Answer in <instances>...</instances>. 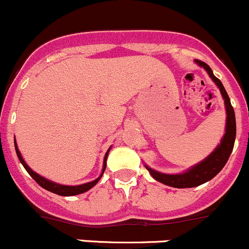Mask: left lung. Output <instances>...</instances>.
Instances as JSON below:
<instances>
[{"instance_id": "left-lung-1", "label": "left lung", "mask_w": 249, "mask_h": 249, "mask_svg": "<svg viewBox=\"0 0 249 249\" xmlns=\"http://www.w3.org/2000/svg\"><path fill=\"white\" fill-rule=\"evenodd\" d=\"M195 62L199 64L200 67L205 68V71L211 76V79L219 87L220 93H221L223 100H225L226 114H227V117H226L227 119L226 120V133L221 139V142H220L219 146L215 148L214 152H212L211 155H208L200 163L195 164L192 168L181 173V174H164V173L156 172V170L146 166L148 172L150 173V175L156 181L163 183V185L175 187V188H192V187L200 186L202 183L212 180L216 174H219L220 170L225 167L228 159H230L236 136L235 114H234V109L231 105L230 96H228L227 91H226L225 87H223L221 81L215 76L213 71H212L211 67L207 63L202 62L200 60H195Z\"/></svg>"}]
</instances>
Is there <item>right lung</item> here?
Instances as JSON below:
<instances>
[{"label":"right lung","instance_id":"right-lung-1","mask_svg":"<svg viewBox=\"0 0 249 249\" xmlns=\"http://www.w3.org/2000/svg\"><path fill=\"white\" fill-rule=\"evenodd\" d=\"M15 143V150H16V154H18V158L19 162H21L22 164H23V167L26 168V170L28 173H29V175L32 177L36 182L40 185L42 188L47 189V191L52 192V193H55V194L57 195H62V196H72V195H77V194H82V193L89 191L90 188H93V187L96 185L97 182H99V180L101 178V177L103 175V173H105L106 170V166H107V158H108V153H109L110 148L107 150V153H106L105 155V160H103V168H102V173L101 175H100L99 178H96V180L91 181V182H87V183H83V185H79V186H64V185H60V183H56V182H53V181L50 180H47L46 178L41 177V175H38L37 173H35L34 170L30 168L29 166L26 163V161L23 160V158H22L21 153H19L18 148V144H16V141L14 142Z\"/></svg>","mask_w":249,"mask_h":249}]
</instances>
